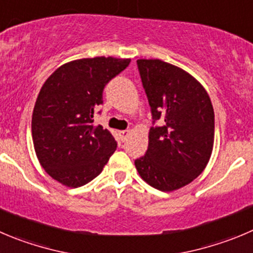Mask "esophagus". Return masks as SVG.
<instances>
[{"label": "esophagus", "mask_w": 253, "mask_h": 253, "mask_svg": "<svg viewBox=\"0 0 253 253\" xmlns=\"http://www.w3.org/2000/svg\"><path fill=\"white\" fill-rule=\"evenodd\" d=\"M129 135H130V131H129V130H120L119 131V136H120V139H122L123 141L126 140Z\"/></svg>", "instance_id": "esophagus-1"}]
</instances>
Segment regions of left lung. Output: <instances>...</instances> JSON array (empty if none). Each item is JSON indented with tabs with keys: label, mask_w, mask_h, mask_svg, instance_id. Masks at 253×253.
<instances>
[{
	"label": "left lung",
	"mask_w": 253,
	"mask_h": 253,
	"mask_svg": "<svg viewBox=\"0 0 253 253\" xmlns=\"http://www.w3.org/2000/svg\"><path fill=\"white\" fill-rule=\"evenodd\" d=\"M154 122L145 155L135 160L141 179L160 191L194 181L211 158L215 114L206 89L180 67L160 59H138Z\"/></svg>",
	"instance_id": "8db88e82"
}]
</instances>
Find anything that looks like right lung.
Instances as JSON below:
<instances>
[{
    "mask_svg": "<svg viewBox=\"0 0 253 253\" xmlns=\"http://www.w3.org/2000/svg\"><path fill=\"white\" fill-rule=\"evenodd\" d=\"M130 63L129 58L94 57L62 64L42 85L32 114L36 155L59 184L79 187L102 172L117 141L93 117L103 89Z\"/></svg>",
    "mask_w": 253,
    "mask_h": 253,
    "instance_id": "right-lung-1",
    "label": "right lung"
}]
</instances>
